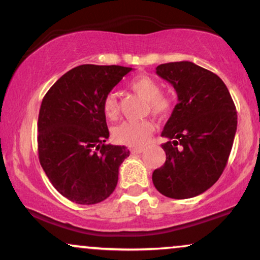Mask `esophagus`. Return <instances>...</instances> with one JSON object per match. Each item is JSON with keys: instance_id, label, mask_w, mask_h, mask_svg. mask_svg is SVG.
Listing matches in <instances>:
<instances>
[{"instance_id": "34e87169", "label": "esophagus", "mask_w": 260, "mask_h": 260, "mask_svg": "<svg viewBox=\"0 0 260 260\" xmlns=\"http://www.w3.org/2000/svg\"><path fill=\"white\" fill-rule=\"evenodd\" d=\"M131 153L134 154V155L140 154V153H143V149L142 148H132V149H131Z\"/></svg>"}]
</instances>
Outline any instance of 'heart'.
Masks as SVG:
<instances>
[{
	"instance_id": "1",
	"label": "heart",
	"mask_w": 260,
	"mask_h": 260,
	"mask_svg": "<svg viewBox=\"0 0 260 260\" xmlns=\"http://www.w3.org/2000/svg\"><path fill=\"white\" fill-rule=\"evenodd\" d=\"M129 88L143 99L148 100L149 109L154 115L165 116L171 109V100L161 94L160 84L151 77L145 76V74L137 76L129 82ZM103 112L110 121H115L118 117L120 105H118L117 98L112 92L104 98ZM153 131L154 124L149 120L124 121L113 128L112 136L113 139L120 144L139 148L148 142Z\"/></svg>"
}]
</instances>
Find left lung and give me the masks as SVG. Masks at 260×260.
<instances>
[{
	"label": "left lung",
	"mask_w": 260,
	"mask_h": 260,
	"mask_svg": "<svg viewBox=\"0 0 260 260\" xmlns=\"http://www.w3.org/2000/svg\"><path fill=\"white\" fill-rule=\"evenodd\" d=\"M156 74L175 88L178 103L161 136L166 161L153 172L161 194L187 199L202 194L221 176L228 164L237 112L228 86L215 73L193 62H170Z\"/></svg>",
	"instance_id": "1"
}]
</instances>
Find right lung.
Segmentation results:
<instances>
[{
    "label": "right lung",
    "mask_w": 260,
    "mask_h": 260,
    "mask_svg": "<svg viewBox=\"0 0 260 260\" xmlns=\"http://www.w3.org/2000/svg\"><path fill=\"white\" fill-rule=\"evenodd\" d=\"M122 66L82 64L59 78L44 96L38 120L39 160L52 186L77 204L109 198L129 150L105 144L110 133L104 98L129 73Z\"/></svg>",
    "instance_id": "1"
}]
</instances>
